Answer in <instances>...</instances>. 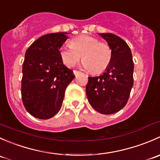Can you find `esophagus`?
I'll use <instances>...</instances> for the list:
<instances>
[{
    "mask_svg": "<svg viewBox=\"0 0 160 160\" xmlns=\"http://www.w3.org/2000/svg\"><path fill=\"white\" fill-rule=\"evenodd\" d=\"M80 71H78V70H73V73H74V75H77V74H79L80 73Z\"/></svg>",
    "mask_w": 160,
    "mask_h": 160,
    "instance_id": "1",
    "label": "esophagus"
}]
</instances>
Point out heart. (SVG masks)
<instances>
[{"label": "heart", "mask_w": 160, "mask_h": 160, "mask_svg": "<svg viewBox=\"0 0 160 160\" xmlns=\"http://www.w3.org/2000/svg\"><path fill=\"white\" fill-rule=\"evenodd\" d=\"M59 55L62 62L68 67L75 66L82 58L83 67L92 73L105 70L112 59V51L108 45L86 35H79L71 40L70 45L62 46Z\"/></svg>", "instance_id": "heart-1"}]
</instances>
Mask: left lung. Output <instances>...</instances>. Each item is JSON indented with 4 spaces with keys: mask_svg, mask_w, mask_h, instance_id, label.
<instances>
[{
    "mask_svg": "<svg viewBox=\"0 0 160 160\" xmlns=\"http://www.w3.org/2000/svg\"><path fill=\"white\" fill-rule=\"evenodd\" d=\"M112 51V59L104 73L88 77L86 93L90 104L98 112L111 114L126 105L133 86L134 64L129 46L111 33H100Z\"/></svg>",
    "mask_w": 160,
    "mask_h": 160,
    "instance_id": "left-lung-1",
    "label": "left lung"
}]
</instances>
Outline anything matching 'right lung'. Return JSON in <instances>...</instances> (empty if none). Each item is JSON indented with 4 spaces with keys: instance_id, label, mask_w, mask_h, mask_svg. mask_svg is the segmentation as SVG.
I'll use <instances>...</instances> for the list:
<instances>
[{
    "instance_id": "1",
    "label": "right lung",
    "mask_w": 160,
    "mask_h": 160,
    "mask_svg": "<svg viewBox=\"0 0 160 160\" xmlns=\"http://www.w3.org/2000/svg\"><path fill=\"white\" fill-rule=\"evenodd\" d=\"M67 32L45 35L25 52L22 67V98L33 117L49 119L60 110L66 88L73 80L72 70L62 62L59 49Z\"/></svg>"
}]
</instances>
